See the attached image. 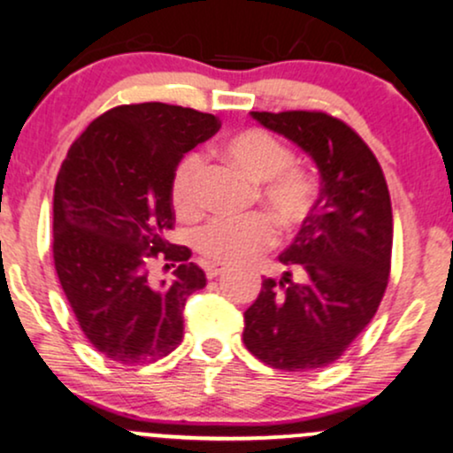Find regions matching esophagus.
I'll list each match as a JSON object with an SVG mask.
<instances>
[{"label": "esophagus", "mask_w": 453, "mask_h": 453, "mask_svg": "<svg viewBox=\"0 0 453 453\" xmlns=\"http://www.w3.org/2000/svg\"><path fill=\"white\" fill-rule=\"evenodd\" d=\"M204 270H206V277L215 279V277H219V274H221L226 268H223L221 264H206Z\"/></svg>", "instance_id": "1"}]
</instances>
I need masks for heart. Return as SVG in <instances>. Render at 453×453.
Here are the masks:
<instances>
[{
  "label": "heart",
  "instance_id": "obj_1",
  "mask_svg": "<svg viewBox=\"0 0 453 453\" xmlns=\"http://www.w3.org/2000/svg\"><path fill=\"white\" fill-rule=\"evenodd\" d=\"M227 159L259 183V200L285 234L304 226L315 204V183L296 165V153L264 129H244L223 144ZM204 161L191 150L176 164L170 179V200L176 212L191 215L200 204ZM264 212L242 219H211L194 232V247L212 262L230 264L266 251L277 242V227Z\"/></svg>",
  "mask_w": 453,
  "mask_h": 453
}]
</instances>
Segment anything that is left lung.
I'll use <instances>...</instances> for the list:
<instances>
[{
  "label": "left lung",
  "mask_w": 453,
  "mask_h": 453,
  "mask_svg": "<svg viewBox=\"0 0 453 453\" xmlns=\"http://www.w3.org/2000/svg\"><path fill=\"white\" fill-rule=\"evenodd\" d=\"M304 149L321 189L296 241L279 256L285 274L264 279L244 311V347L279 371L336 362L375 317L392 266V202L368 144L321 111L251 112Z\"/></svg>",
  "instance_id": "obj_1"
}]
</instances>
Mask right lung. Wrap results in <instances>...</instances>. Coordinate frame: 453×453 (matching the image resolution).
<instances>
[{
	"label": "right lung",
	"instance_id": "add662e5",
	"mask_svg": "<svg viewBox=\"0 0 453 453\" xmlns=\"http://www.w3.org/2000/svg\"><path fill=\"white\" fill-rule=\"evenodd\" d=\"M219 127L215 114L194 108L123 104L89 123L61 164L57 277L82 334L114 362H157L183 341L185 303L206 274L189 249L165 241L174 227L170 179L187 150ZM155 261L179 263L175 277L155 281Z\"/></svg>",
	"mask_w": 453,
	"mask_h": 453
}]
</instances>
